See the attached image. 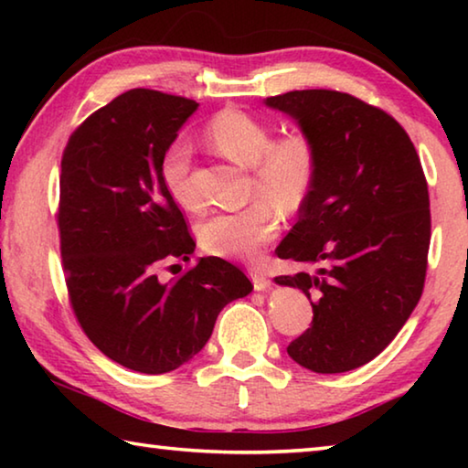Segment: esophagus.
<instances>
[{"instance_id": "1", "label": "esophagus", "mask_w": 468, "mask_h": 468, "mask_svg": "<svg viewBox=\"0 0 468 468\" xmlns=\"http://www.w3.org/2000/svg\"><path fill=\"white\" fill-rule=\"evenodd\" d=\"M250 276H251V282H253V289L256 291H264L271 287V279H268L264 271H260V268H250Z\"/></svg>"}]
</instances>
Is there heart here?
I'll use <instances>...</instances> for the list:
<instances>
[{"label":"heart","instance_id":"1","mask_svg":"<svg viewBox=\"0 0 468 468\" xmlns=\"http://www.w3.org/2000/svg\"><path fill=\"white\" fill-rule=\"evenodd\" d=\"M218 153L251 167L250 196L256 200L233 212H217L197 225V241L210 256L253 262L281 231V217H292L310 200L320 171L318 142L307 130H291L274 138V125L248 111L220 109L206 123ZM161 181L173 202L186 210L197 208L192 179V146L173 140L158 165Z\"/></svg>","mask_w":468,"mask_h":468}]
</instances>
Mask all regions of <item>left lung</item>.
<instances>
[{"label": "left lung", "instance_id": "left-lung-1", "mask_svg": "<svg viewBox=\"0 0 468 468\" xmlns=\"http://www.w3.org/2000/svg\"><path fill=\"white\" fill-rule=\"evenodd\" d=\"M318 142L320 171L297 225L276 248L315 272L276 276L312 299L287 353L315 374L366 366L392 343L423 292L431 215L405 128L353 94L314 89L268 97Z\"/></svg>", "mask_w": 468, "mask_h": 468}]
</instances>
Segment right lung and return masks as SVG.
Listing matches in <instances>:
<instances>
[{
	"label": "right lung",
	"mask_w": 468,
	"mask_h": 468,
	"mask_svg": "<svg viewBox=\"0 0 468 468\" xmlns=\"http://www.w3.org/2000/svg\"><path fill=\"white\" fill-rule=\"evenodd\" d=\"M196 107L177 94L132 89L86 117L61 156L55 218L69 305L102 355L140 374L184 366L229 301L253 289L223 258L161 276L196 248L158 173L163 150Z\"/></svg>",
	"instance_id": "add662e5"
}]
</instances>
